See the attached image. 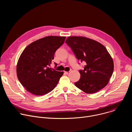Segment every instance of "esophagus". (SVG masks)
Masks as SVG:
<instances>
[{
    "instance_id": "1",
    "label": "esophagus",
    "mask_w": 132,
    "mask_h": 132,
    "mask_svg": "<svg viewBox=\"0 0 132 132\" xmlns=\"http://www.w3.org/2000/svg\"><path fill=\"white\" fill-rule=\"evenodd\" d=\"M64 73H65V74L67 75V74H68V73H70V71H64Z\"/></svg>"
}]
</instances>
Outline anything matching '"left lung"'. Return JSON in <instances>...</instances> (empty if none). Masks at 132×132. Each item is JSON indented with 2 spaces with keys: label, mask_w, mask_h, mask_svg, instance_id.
Returning <instances> with one entry per match:
<instances>
[{
  "label": "left lung",
  "mask_w": 132,
  "mask_h": 132,
  "mask_svg": "<svg viewBox=\"0 0 132 132\" xmlns=\"http://www.w3.org/2000/svg\"><path fill=\"white\" fill-rule=\"evenodd\" d=\"M65 43L77 59L86 63L75 85L87 93L97 92L109 83L114 69L113 59L100 43L84 36H69Z\"/></svg>",
  "instance_id": "obj_1"
}]
</instances>
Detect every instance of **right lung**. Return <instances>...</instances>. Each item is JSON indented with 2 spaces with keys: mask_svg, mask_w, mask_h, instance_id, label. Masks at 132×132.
I'll list each match as a JSON object with an SVG mask.
<instances>
[{
  "mask_svg": "<svg viewBox=\"0 0 132 132\" xmlns=\"http://www.w3.org/2000/svg\"><path fill=\"white\" fill-rule=\"evenodd\" d=\"M65 39V36H46L31 43L23 50L17 63L16 75L27 91L42 96L57 85L64 72L49 67L56 51Z\"/></svg>",
  "mask_w": 132,
  "mask_h": 132,
  "instance_id": "right-lung-1",
  "label": "right lung"
}]
</instances>
